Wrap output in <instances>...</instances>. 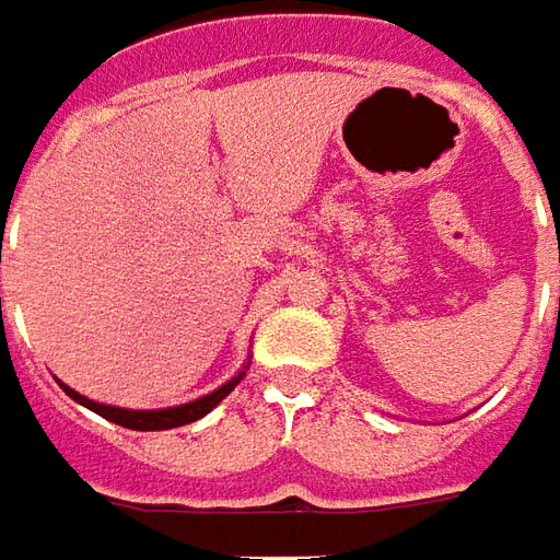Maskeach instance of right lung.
I'll list each match as a JSON object with an SVG mask.
<instances>
[{"instance_id":"right-lung-1","label":"right lung","mask_w":560,"mask_h":560,"mask_svg":"<svg viewBox=\"0 0 560 560\" xmlns=\"http://www.w3.org/2000/svg\"><path fill=\"white\" fill-rule=\"evenodd\" d=\"M246 376V373H240L234 376L228 385H221L219 392L206 394L200 400H194V404H184V407H172V410H119V407H104V404H95V400H89V397H82L77 394L73 388H67L61 385L63 392L70 394L77 404L82 407H89V410H95L97 416H104V419H110L116 425H122V429H131V431H166V429H178V425H190V422H197L202 419L206 412L212 410L215 404H221L228 394L234 392V385L240 378Z\"/></svg>"}]
</instances>
